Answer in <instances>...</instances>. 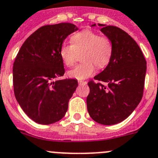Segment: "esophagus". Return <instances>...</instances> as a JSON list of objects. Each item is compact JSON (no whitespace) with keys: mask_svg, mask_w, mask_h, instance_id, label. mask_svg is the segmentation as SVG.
I'll use <instances>...</instances> for the list:
<instances>
[{"mask_svg":"<svg viewBox=\"0 0 158 158\" xmlns=\"http://www.w3.org/2000/svg\"><path fill=\"white\" fill-rule=\"evenodd\" d=\"M78 83H79V85H86L87 81H78Z\"/></svg>","mask_w":158,"mask_h":158,"instance_id":"1","label":"esophagus"}]
</instances>
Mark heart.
Instances as JSON below:
<instances>
[{
    "label": "heart",
    "instance_id": "b5f03b06",
    "mask_svg": "<svg viewBox=\"0 0 158 158\" xmlns=\"http://www.w3.org/2000/svg\"><path fill=\"white\" fill-rule=\"evenodd\" d=\"M72 44L63 43L59 48V55L64 64L72 66L76 62L77 53L84 52L82 61L68 72V75L77 80H85L95 72V64L103 68L110 63L113 53L110 39L100 36L90 30H84L71 37Z\"/></svg>",
    "mask_w": 158,
    "mask_h": 158
}]
</instances>
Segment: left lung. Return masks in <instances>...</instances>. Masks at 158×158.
<instances>
[{
	"mask_svg": "<svg viewBox=\"0 0 158 158\" xmlns=\"http://www.w3.org/2000/svg\"><path fill=\"white\" fill-rule=\"evenodd\" d=\"M96 26L95 24L92 27ZM110 39L113 53L107 66L89 82L87 109L91 118L104 125L118 124L134 111L143 97L147 61L141 49L126 32L114 26L99 24Z\"/></svg>",
	"mask_w": 158,
	"mask_h": 158,
	"instance_id": "obj_1",
	"label": "left lung"
}]
</instances>
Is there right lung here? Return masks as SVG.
Segmentation results:
<instances>
[{"instance_id":"add662e5","label":"right lung","mask_w":158,"mask_h":158,"mask_svg":"<svg viewBox=\"0 0 158 158\" xmlns=\"http://www.w3.org/2000/svg\"><path fill=\"white\" fill-rule=\"evenodd\" d=\"M72 23L41 27L23 43L13 64V86L17 102L36 123L50 124L61 120L78 83L59 79L65 73L59 48L77 31Z\"/></svg>"}]
</instances>
